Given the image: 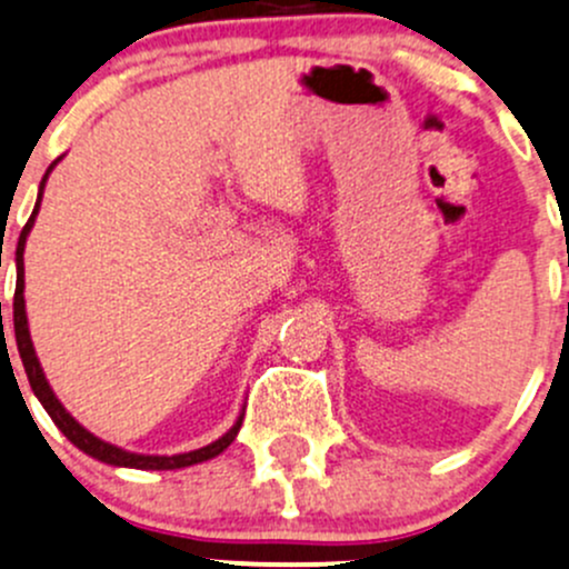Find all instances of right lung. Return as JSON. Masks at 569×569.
<instances>
[{"label":"right lung","instance_id":"add662e5","mask_svg":"<svg viewBox=\"0 0 569 569\" xmlns=\"http://www.w3.org/2000/svg\"><path fill=\"white\" fill-rule=\"evenodd\" d=\"M57 163H59V160H53V163L48 166L43 182H40L38 204H34L32 218H29L27 226H23L21 237H18V248H16V278H18V286H16V297H13V327H16L18 355H21L23 370H27V379H29V385H32V392L38 395V400H40V403H43V409L48 411V417H51V420H53V426L62 430V433L68 436V439L73 441V445L79 447L81 452H87V456L103 460V463H109V466H124V469L169 471V469H184V466H193V463H201V460H209V458L220 456V452H223L226 447H229L231 441L237 439L239 426H242L244 411L237 417V422L229 428V433H223L218 441H212V445L201 447V450L179 452V456H141V452H128V450H122V447L109 445V441H103V439H98V436H94V433H89V430L83 428L81 422L76 420V417L70 415V411L64 409L62 403H59L57 395H53L51 385H48V379H46V373H43V368H40L38 355H34L32 338H29L27 302H23V244H27V237H29V231H32L34 218H38V209H40V199H43L46 179H48V174H51L53 166H57Z\"/></svg>","mask_w":569,"mask_h":569}]
</instances>
